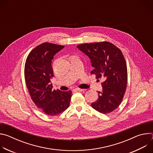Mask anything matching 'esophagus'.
Masks as SVG:
<instances>
[{"label":"esophagus","mask_w":153,"mask_h":153,"mask_svg":"<svg viewBox=\"0 0 153 153\" xmlns=\"http://www.w3.org/2000/svg\"><path fill=\"white\" fill-rule=\"evenodd\" d=\"M76 90L79 91H86L85 89H82V88H76Z\"/></svg>","instance_id":"34e87169"}]
</instances>
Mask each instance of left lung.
Returning <instances> with one entry per match:
<instances>
[{
	"label": "left lung",
	"instance_id": "8db88e82",
	"mask_svg": "<svg viewBox=\"0 0 153 153\" xmlns=\"http://www.w3.org/2000/svg\"><path fill=\"white\" fill-rule=\"evenodd\" d=\"M77 47L88 56L94 69L91 73L96 79H103L102 92L91 106L103 114L110 113L120 105L126 91L127 67L122 51L113 43L100 42L83 43Z\"/></svg>",
	"mask_w": 153,
	"mask_h": 153
}]
</instances>
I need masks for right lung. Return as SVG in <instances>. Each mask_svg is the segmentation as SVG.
Returning a JSON list of instances; mask_svg holds the SVG:
<instances>
[{
    "label": "right lung",
    "instance_id": "add662e5",
    "mask_svg": "<svg viewBox=\"0 0 153 153\" xmlns=\"http://www.w3.org/2000/svg\"><path fill=\"white\" fill-rule=\"evenodd\" d=\"M63 45L45 42L37 46L28 54L24 74L27 87L33 102L48 116H56L69 106L71 91L53 90L51 79L54 76L51 60Z\"/></svg>",
    "mask_w": 153,
    "mask_h": 153
}]
</instances>
